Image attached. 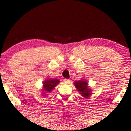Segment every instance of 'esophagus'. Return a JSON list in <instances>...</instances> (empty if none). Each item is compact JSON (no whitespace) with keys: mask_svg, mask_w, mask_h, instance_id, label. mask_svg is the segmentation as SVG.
I'll return each instance as SVG.
<instances>
[{"mask_svg":"<svg viewBox=\"0 0 131 131\" xmlns=\"http://www.w3.org/2000/svg\"><path fill=\"white\" fill-rule=\"evenodd\" d=\"M64 82H65V83H66V84H69L70 82V80L68 79H65L64 80Z\"/></svg>","mask_w":131,"mask_h":131,"instance_id":"esophagus-1","label":"esophagus"}]
</instances>
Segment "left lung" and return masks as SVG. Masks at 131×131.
I'll list each match as a JSON object with an SVG mask.
<instances>
[{"mask_svg": "<svg viewBox=\"0 0 131 131\" xmlns=\"http://www.w3.org/2000/svg\"><path fill=\"white\" fill-rule=\"evenodd\" d=\"M74 84L76 86V88L78 89V90L80 92V94H82V95L84 97L88 98L90 96L91 94V90L88 88V82H86L84 80H81L74 82Z\"/></svg>", "mask_w": 131, "mask_h": 131, "instance_id": "left-lung-1", "label": "left lung"}]
</instances>
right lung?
I'll list each match as a JSON object with an SVG mask.
<instances>
[{"instance_id": "obj_1", "label": "right lung", "mask_w": 131, "mask_h": 131, "mask_svg": "<svg viewBox=\"0 0 131 131\" xmlns=\"http://www.w3.org/2000/svg\"><path fill=\"white\" fill-rule=\"evenodd\" d=\"M59 81L57 79H49L45 80L43 82V90L47 92H50L52 90L54 89L55 87L59 83Z\"/></svg>"}]
</instances>
